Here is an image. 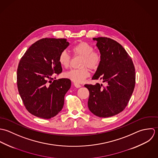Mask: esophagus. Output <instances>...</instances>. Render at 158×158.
I'll use <instances>...</instances> for the list:
<instances>
[{
  "label": "esophagus",
  "instance_id": "obj_1",
  "mask_svg": "<svg viewBox=\"0 0 158 158\" xmlns=\"http://www.w3.org/2000/svg\"><path fill=\"white\" fill-rule=\"evenodd\" d=\"M74 85L76 87V88H80L81 87V85H80V84H77V83H74Z\"/></svg>",
  "mask_w": 158,
  "mask_h": 158
}]
</instances>
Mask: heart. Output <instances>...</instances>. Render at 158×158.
Listing matches in <instances>:
<instances>
[{
	"label": "heart",
	"mask_w": 158,
	"mask_h": 158,
	"mask_svg": "<svg viewBox=\"0 0 158 158\" xmlns=\"http://www.w3.org/2000/svg\"><path fill=\"white\" fill-rule=\"evenodd\" d=\"M94 47L89 43L81 41L72 48L73 52L82 57L81 66H87L90 69H96L101 62L102 57L100 52L94 51ZM71 60L69 55L66 51H63L59 55V62L63 68L69 66ZM66 78L70 79L75 83H82L90 76V73L87 68L81 69H72L64 74Z\"/></svg>",
	"instance_id": "b5f03b06"
}]
</instances>
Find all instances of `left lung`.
Returning a JSON list of instances; mask_svg holds the SVG:
<instances>
[{
	"label": "left lung",
	"instance_id": "8db88e82",
	"mask_svg": "<svg viewBox=\"0 0 158 158\" xmlns=\"http://www.w3.org/2000/svg\"><path fill=\"white\" fill-rule=\"evenodd\" d=\"M102 57L92 79L105 83L85 84L89 90L88 107L92 113L102 118L122 112L133 93L135 84V68L123 46L107 37L94 38Z\"/></svg>",
	"mask_w": 158,
	"mask_h": 158
}]
</instances>
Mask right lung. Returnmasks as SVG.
<instances>
[{
  "instance_id": "right-lung-1",
  "label": "right lung",
  "mask_w": 158,
  "mask_h": 158,
  "mask_svg": "<svg viewBox=\"0 0 158 158\" xmlns=\"http://www.w3.org/2000/svg\"><path fill=\"white\" fill-rule=\"evenodd\" d=\"M69 44L65 38L41 39L31 45L19 61L18 92L26 109L37 117L49 119L63 108L71 81L62 78L52 81V77L62 73L59 57Z\"/></svg>"
}]
</instances>
